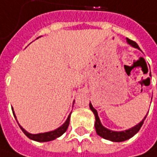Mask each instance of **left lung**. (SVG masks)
Masks as SVG:
<instances>
[{
	"instance_id": "1",
	"label": "left lung",
	"mask_w": 157,
	"mask_h": 157,
	"mask_svg": "<svg viewBox=\"0 0 157 157\" xmlns=\"http://www.w3.org/2000/svg\"><path fill=\"white\" fill-rule=\"evenodd\" d=\"M127 42L131 45L133 48H139V47L137 46V44L136 43L135 41L133 40H130L128 38H127ZM90 109H92V111L93 112L94 116H95V129H96V133L100 136L105 138V139H108V140H110V141H113V142H122V141H125V140H128L129 139L130 137H132L133 136L136 135L140 128L142 127L143 123H144V121L146 120L147 116L142 120V121H140L137 125H136L135 127L129 128V129H127L125 131H112V130H109L106 128L105 127H103L101 123V121L99 119V116H98V112L97 110L93 107L92 103H90Z\"/></svg>"
}]
</instances>
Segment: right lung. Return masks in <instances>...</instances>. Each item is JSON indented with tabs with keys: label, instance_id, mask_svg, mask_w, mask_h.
Masks as SVG:
<instances>
[{
	"label": "right lung",
	"instance_id": "right-lung-1",
	"mask_svg": "<svg viewBox=\"0 0 157 157\" xmlns=\"http://www.w3.org/2000/svg\"><path fill=\"white\" fill-rule=\"evenodd\" d=\"M11 109H12V108H11ZM12 112H13V115H14V117H15V119H16V116H15V113H14L13 109H12ZM71 113H72V112H71ZM71 113L69 114L67 120L65 121V122H64L61 127H59L58 128H56V129H55V130L49 131V132L39 133V134H30V133L27 132L21 125H19V126H20V128H21V129L23 131V133L27 136L29 138H30V139H32V140H35V141H37V142H48V141H51V140H54V139L59 137L60 136L63 135L64 132L66 131V129H67V128H68V126H69ZM16 121H17V119H16ZM18 124H19V123H18Z\"/></svg>",
	"mask_w": 157,
	"mask_h": 157
}]
</instances>
